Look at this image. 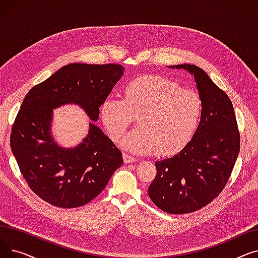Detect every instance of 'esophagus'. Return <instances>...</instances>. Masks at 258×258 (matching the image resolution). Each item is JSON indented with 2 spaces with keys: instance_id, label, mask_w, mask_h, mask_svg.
Returning <instances> with one entry per match:
<instances>
[{
  "instance_id": "1",
  "label": "esophagus",
  "mask_w": 258,
  "mask_h": 258,
  "mask_svg": "<svg viewBox=\"0 0 258 258\" xmlns=\"http://www.w3.org/2000/svg\"><path fill=\"white\" fill-rule=\"evenodd\" d=\"M123 161H124V163L128 164V163H133V162H136L137 159L127 155V154H123Z\"/></svg>"
}]
</instances>
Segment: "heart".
I'll return each mask as SVG.
<instances>
[{"instance_id":"obj_1","label":"heart","mask_w":258,"mask_h":258,"mask_svg":"<svg viewBox=\"0 0 258 258\" xmlns=\"http://www.w3.org/2000/svg\"><path fill=\"white\" fill-rule=\"evenodd\" d=\"M99 114L113 141L121 138L138 115L139 126L120 143L125 151L137 155L158 151L162 156H171L184 150L194 138L203 115V102L194 90L183 89L163 76L146 75L131 81L123 99L105 98Z\"/></svg>"}]
</instances>
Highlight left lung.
<instances>
[{"label":"left lung","mask_w":258,"mask_h":258,"mask_svg":"<svg viewBox=\"0 0 258 258\" xmlns=\"http://www.w3.org/2000/svg\"><path fill=\"white\" fill-rule=\"evenodd\" d=\"M184 69L195 78L203 102L197 133L184 150L156 162L157 175L148 188L154 204L167 213L197 211L223 190L239 154V133L231 100L200 67Z\"/></svg>","instance_id":"left-lung-1"}]
</instances>
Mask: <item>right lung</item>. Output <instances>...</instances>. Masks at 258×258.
I'll return each instance as SVG.
<instances>
[{
	"mask_svg": "<svg viewBox=\"0 0 258 258\" xmlns=\"http://www.w3.org/2000/svg\"><path fill=\"white\" fill-rule=\"evenodd\" d=\"M123 73L120 64L69 63L24 98L12 126L11 151L31 190L51 205H86L123 163L119 148L93 122L79 144L60 146L51 131L53 110L76 104L96 122L102 101Z\"/></svg>",
	"mask_w": 258,
	"mask_h": 258,
	"instance_id": "right-lung-1",
	"label": "right lung"
}]
</instances>
